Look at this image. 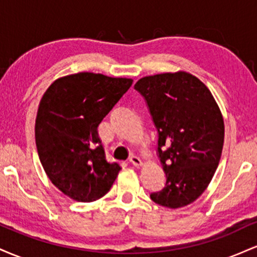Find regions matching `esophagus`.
<instances>
[{
    "mask_svg": "<svg viewBox=\"0 0 257 257\" xmlns=\"http://www.w3.org/2000/svg\"><path fill=\"white\" fill-rule=\"evenodd\" d=\"M129 162H131V163L133 164V166H135V167H139V166H141V159L138 157V156H131V158H129Z\"/></svg>",
    "mask_w": 257,
    "mask_h": 257,
    "instance_id": "obj_1",
    "label": "esophagus"
}]
</instances>
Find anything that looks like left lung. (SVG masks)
Instances as JSON below:
<instances>
[{
    "instance_id": "left-lung-1",
    "label": "left lung",
    "mask_w": 257,
    "mask_h": 257,
    "mask_svg": "<svg viewBox=\"0 0 257 257\" xmlns=\"http://www.w3.org/2000/svg\"><path fill=\"white\" fill-rule=\"evenodd\" d=\"M157 129V155L166 174L150 194L166 208H181L204 192L219 166L225 125L210 90L187 72L161 73L135 83Z\"/></svg>"
}]
</instances>
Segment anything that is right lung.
Here are the masks:
<instances>
[{
	"mask_svg": "<svg viewBox=\"0 0 257 257\" xmlns=\"http://www.w3.org/2000/svg\"><path fill=\"white\" fill-rule=\"evenodd\" d=\"M133 83L101 73L59 78L38 106L35 139L51 181L77 202H94L110 191L120 167L106 161L98 125Z\"/></svg>",
	"mask_w": 257,
	"mask_h": 257,
	"instance_id": "right-lung-1",
	"label": "right lung"
}]
</instances>
